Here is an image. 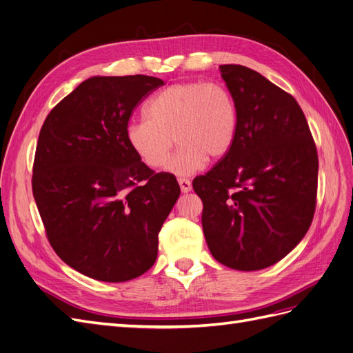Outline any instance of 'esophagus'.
I'll list each match as a JSON object with an SVG mask.
<instances>
[{"instance_id": "34e87169", "label": "esophagus", "mask_w": 353, "mask_h": 353, "mask_svg": "<svg viewBox=\"0 0 353 353\" xmlns=\"http://www.w3.org/2000/svg\"><path fill=\"white\" fill-rule=\"evenodd\" d=\"M178 184H179V187H181V191H183V193H190L191 191V181L190 179H185V178H178Z\"/></svg>"}]
</instances>
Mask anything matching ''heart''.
<instances>
[{"label": "heart", "mask_w": 353, "mask_h": 353, "mask_svg": "<svg viewBox=\"0 0 353 353\" xmlns=\"http://www.w3.org/2000/svg\"><path fill=\"white\" fill-rule=\"evenodd\" d=\"M237 123V104L223 85L191 81L156 94L145 105V117L126 123L125 135L132 152L150 168L166 165L175 136L180 147L166 169L185 176L199 172L209 157L228 154Z\"/></svg>", "instance_id": "1"}]
</instances>
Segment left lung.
<instances>
[{"instance_id": "8db88e82", "label": "left lung", "mask_w": 353, "mask_h": 353, "mask_svg": "<svg viewBox=\"0 0 353 353\" xmlns=\"http://www.w3.org/2000/svg\"><path fill=\"white\" fill-rule=\"evenodd\" d=\"M219 70L237 104L236 141L193 188L213 258L232 270L258 271L281 261L311 227L316 147L290 94L245 66Z\"/></svg>"}]
</instances>
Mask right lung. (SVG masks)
<instances>
[{"label": "right lung", "instance_id": "add662e5", "mask_svg": "<svg viewBox=\"0 0 353 353\" xmlns=\"http://www.w3.org/2000/svg\"><path fill=\"white\" fill-rule=\"evenodd\" d=\"M160 85L145 74L88 78L41 128L32 176L39 215L60 259L90 279L130 281L156 262L181 190L175 176L141 162L125 130Z\"/></svg>", "mask_w": 353, "mask_h": 353}]
</instances>
